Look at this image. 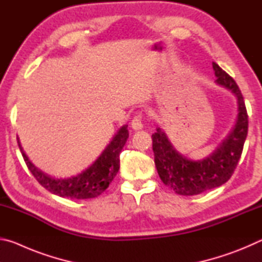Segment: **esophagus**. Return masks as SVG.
<instances>
[{"instance_id": "1", "label": "esophagus", "mask_w": 262, "mask_h": 262, "mask_svg": "<svg viewBox=\"0 0 262 262\" xmlns=\"http://www.w3.org/2000/svg\"><path fill=\"white\" fill-rule=\"evenodd\" d=\"M132 127H133V129H135V130H139V129H142V128H143V122H142V115L141 114L135 115V117L133 118Z\"/></svg>"}]
</instances>
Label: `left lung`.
Segmentation results:
<instances>
[{
  "label": "left lung",
  "mask_w": 262,
  "mask_h": 262,
  "mask_svg": "<svg viewBox=\"0 0 262 262\" xmlns=\"http://www.w3.org/2000/svg\"><path fill=\"white\" fill-rule=\"evenodd\" d=\"M216 83L231 90L238 98V120L227 139L210 156L190 161L172 147L165 133L157 128L152 134V150L159 178L164 185L180 195H198L223 185L231 178L241 159L248 130V115L242 91L234 79L212 62Z\"/></svg>",
  "instance_id": "obj_1"
}]
</instances>
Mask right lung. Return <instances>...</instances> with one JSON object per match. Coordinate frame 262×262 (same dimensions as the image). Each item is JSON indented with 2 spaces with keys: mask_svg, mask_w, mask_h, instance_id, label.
<instances>
[{
  "mask_svg": "<svg viewBox=\"0 0 262 262\" xmlns=\"http://www.w3.org/2000/svg\"><path fill=\"white\" fill-rule=\"evenodd\" d=\"M127 127L125 125L119 129L103 154L91 166H89L82 173L68 179H55L45 174L29 161L20 147L19 141L18 147L26 166L42 187L62 198L78 199V200L92 199L98 196L108 187L120 168V152L129 136Z\"/></svg>",
  "mask_w": 262,
  "mask_h": 262,
  "instance_id": "1",
  "label": "right lung"
}]
</instances>
